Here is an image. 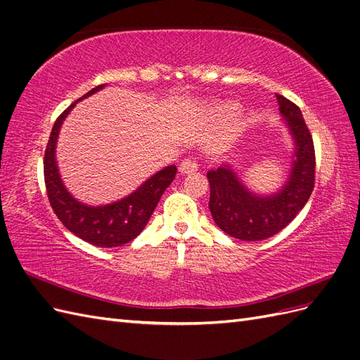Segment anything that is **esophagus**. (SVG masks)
Wrapping results in <instances>:
<instances>
[{
    "label": "esophagus",
    "instance_id": "esophagus-1",
    "mask_svg": "<svg viewBox=\"0 0 360 360\" xmlns=\"http://www.w3.org/2000/svg\"><path fill=\"white\" fill-rule=\"evenodd\" d=\"M197 169H198V162L195 159H184L179 167V171L181 174H191V172H195Z\"/></svg>",
    "mask_w": 360,
    "mask_h": 360
}]
</instances>
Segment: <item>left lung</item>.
Instances as JSON below:
<instances>
[{"label": "left lung", "mask_w": 360, "mask_h": 360, "mask_svg": "<svg viewBox=\"0 0 360 360\" xmlns=\"http://www.w3.org/2000/svg\"><path fill=\"white\" fill-rule=\"evenodd\" d=\"M276 99L294 144L290 176L284 186L270 195L254 193L230 163L207 172L213 221L224 233L245 242L264 240L279 233L303 209L314 189L315 151L309 129L299 106L281 94H276Z\"/></svg>", "instance_id": "8db88e82"}]
</instances>
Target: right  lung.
Instances as JSON below:
<instances>
[{
	"label": "right lung",
	"mask_w": 360,
	"mask_h": 360,
	"mask_svg": "<svg viewBox=\"0 0 360 360\" xmlns=\"http://www.w3.org/2000/svg\"><path fill=\"white\" fill-rule=\"evenodd\" d=\"M103 86L105 84L97 85L96 89L79 97L57 118L46 146L43 171L49 202L63 225L70 233L94 246L117 248L134 240L144 230L163 192L176 177L177 168L176 165L165 167L147 179L136 191L111 204L89 205L73 197L64 186L56 158L60 129L76 103L101 91Z\"/></svg>",
	"instance_id": "obj_1"
}]
</instances>
